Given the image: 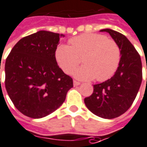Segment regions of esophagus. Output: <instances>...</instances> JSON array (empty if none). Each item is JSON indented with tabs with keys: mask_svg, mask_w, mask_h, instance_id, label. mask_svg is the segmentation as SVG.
I'll return each mask as SVG.
<instances>
[{
	"mask_svg": "<svg viewBox=\"0 0 147 147\" xmlns=\"http://www.w3.org/2000/svg\"><path fill=\"white\" fill-rule=\"evenodd\" d=\"M73 84H74V86H78V85H80V82H78V81H76V80H74Z\"/></svg>",
	"mask_w": 147,
	"mask_h": 147,
	"instance_id": "1",
	"label": "esophagus"
}]
</instances>
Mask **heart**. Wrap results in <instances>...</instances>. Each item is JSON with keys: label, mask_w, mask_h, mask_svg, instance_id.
<instances>
[{"label": "heart", "mask_w": 147, "mask_h": 147, "mask_svg": "<svg viewBox=\"0 0 147 147\" xmlns=\"http://www.w3.org/2000/svg\"><path fill=\"white\" fill-rule=\"evenodd\" d=\"M70 45H61L56 51V58L61 69L71 74L83 57V66L74 71L79 80L105 81L113 76L119 67L121 50L114 40L102 34L84 33L71 39Z\"/></svg>", "instance_id": "1"}]
</instances>
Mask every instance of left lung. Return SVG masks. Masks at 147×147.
I'll list each match as a JSON object with an SVG mask.
<instances>
[{"instance_id": "left-lung-1", "label": "left lung", "mask_w": 147, "mask_h": 147, "mask_svg": "<svg viewBox=\"0 0 147 147\" xmlns=\"http://www.w3.org/2000/svg\"><path fill=\"white\" fill-rule=\"evenodd\" d=\"M100 32H108L119 45L121 59L115 75L105 82L95 84L93 93L84 98V102L95 115L111 119L126 112L135 99L142 80V61L124 35L109 28Z\"/></svg>"}]
</instances>
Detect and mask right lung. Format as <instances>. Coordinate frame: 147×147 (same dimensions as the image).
Segmentation results:
<instances>
[{
  "instance_id": "add662e5",
  "label": "right lung",
  "mask_w": 147,
  "mask_h": 147,
  "mask_svg": "<svg viewBox=\"0 0 147 147\" xmlns=\"http://www.w3.org/2000/svg\"><path fill=\"white\" fill-rule=\"evenodd\" d=\"M63 35L39 31L20 39L5 61V88L23 115L40 119L63 104L73 81L58 66L56 51Z\"/></svg>"
}]
</instances>
